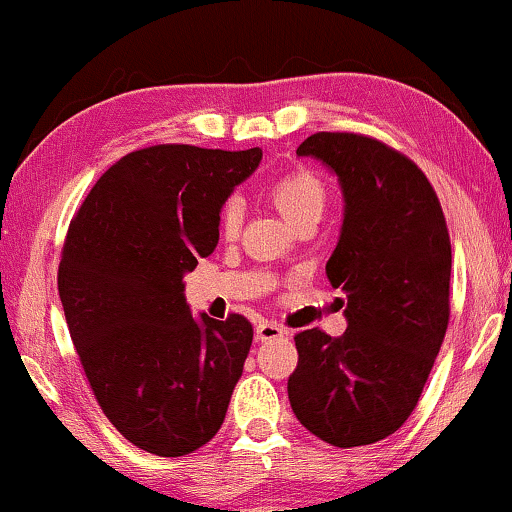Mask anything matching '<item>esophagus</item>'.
<instances>
[{
	"instance_id": "1",
	"label": "esophagus",
	"mask_w": 512,
	"mask_h": 512,
	"mask_svg": "<svg viewBox=\"0 0 512 512\" xmlns=\"http://www.w3.org/2000/svg\"><path fill=\"white\" fill-rule=\"evenodd\" d=\"M255 335H257L259 342H271V340L285 338L287 331L276 322H259L257 329H255Z\"/></svg>"
}]
</instances>
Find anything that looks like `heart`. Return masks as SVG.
Returning a JSON list of instances; mask_svg holds the SVG:
<instances>
[{
  "mask_svg": "<svg viewBox=\"0 0 512 512\" xmlns=\"http://www.w3.org/2000/svg\"><path fill=\"white\" fill-rule=\"evenodd\" d=\"M269 200L289 223L296 225L305 218H319L326 207V186L317 172L308 167H296L282 174L269 186ZM243 220V202L230 197L218 213V227L223 236L232 239L239 234Z\"/></svg>",
  "mask_w": 512,
  "mask_h": 512,
  "instance_id": "obj_1",
  "label": "heart"
}]
</instances>
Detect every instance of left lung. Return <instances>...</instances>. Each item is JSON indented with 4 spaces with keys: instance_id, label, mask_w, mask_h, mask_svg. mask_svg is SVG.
<instances>
[{
    "instance_id": "obj_1",
    "label": "left lung",
    "mask_w": 512,
    "mask_h": 512,
    "mask_svg": "<svg viewBox=\"0 0 512 512\" xmlns=\"http://www.w3.org/2000/svg\"><path fill=\"white\" fill-rule=\"evenodd\" d=\"M296 154L322 160L345 197L326 276L347 296V331L296 333L289 402L326 444L368 446L407 421L444 342L453 259L446 218L414 160L375 137L315 133Z\"/></svg>"
}]
</instances>
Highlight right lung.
Masks as SVG:
<instances>
[{
  "label": "right lung",
  "mask_w": 512,
  "mask_h": 512,
  "mask_svg": "<svg viewBox=\"0 0 512 512\" xmlns=\"http://www.w3.org/2000/svg\"><path fill=\"white\" fill-rule=\"evenodd\" d=\"M262 149L156 144L117 160L68 227L59 299L91 391L142 451L207 444L253 345V324L193 317L183 276L218 246V213Z\"/></svg>",
  "instance_id": "right-lung-1"
}]
</instances>
